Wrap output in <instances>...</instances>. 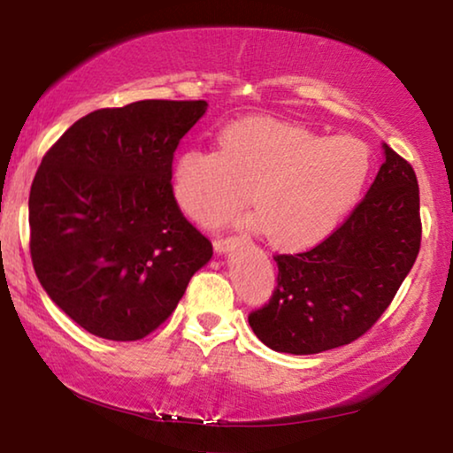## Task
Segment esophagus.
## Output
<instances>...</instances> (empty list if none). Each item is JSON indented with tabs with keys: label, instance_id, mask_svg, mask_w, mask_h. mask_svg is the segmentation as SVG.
<instances>
[{
	"label": "esophagus",
	"instance_id": "esophagus-1",
	"mask_svg": "<svg viewBox=\"0 0 453 453\" xmlns=\"http://www.w3.org/2000/svg\"><path fill=\"white\" fill-rule=\"evenodd\" d=\"M234 245V237H219L214 239V251L216 253H225L231 250V247Z\"/></svg>",
	"mask_w": 453,
	"mask_h": 453
}]
</instances>
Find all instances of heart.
<instances>
[{
	"label": "heart",
	"instance_id": "b5f03b06",
	"mask_svg": "<svg viewBox=\"0 0 453 453\" xmlns=\"http://www.w3.org/2000/svg\"><path fill=\"white\" fill-rule=\"evenodd\" d=\"M369 150L349 135L321 138L295 123L250 117L219 135V150L191 148L173 171L179 208L214 225L251 203L257 226L282 250L319 243L357 202Z\"/></svg>",
	"mask_w": 453,
	"mask_h": 453
}]
</instances>
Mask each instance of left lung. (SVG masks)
Here are the masks:
<instances>
[{"mask_svg": "<svg viewBox=\"0 0 453 453\" xmlns=\"http://www.w3.org/2000/svg\"><path fill=\"white\" fill-rule=\"evenodd\" d=\"M367 196L311 250L276 253V287L250 326L265 346L315 355L355 342L394 301L420 250V197L412 165L383 144Z\"/></svg>", "mask_w": 453, "mask_h": 453, "instance_id": "left-lung-1", "label": "left lung"}]
</instances>
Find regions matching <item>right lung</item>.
<instances>
[{
    "instance_id": "obj_1",
    "label": "right lung",
    "mask_w": 453,
    "mask_h": 453,
    "mask_svg": "<svg viewBox=\"0 0 453 453\" xmlns=\"http://www.w3.org/2000/svg\"><path fill=\"white\" fill-rule=\"evenodd\" d=\"M206 101L92 111L49 148L30 185V257L61 311L115 342L175 311L212 243L173 196L179 142Z\"/></svg>"
}]
</instances>
